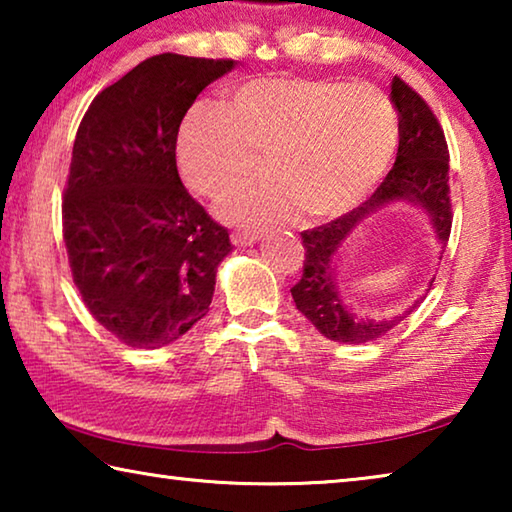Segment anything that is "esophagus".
<instances>
[{
  "label": "esophagus",
  "instance_id": "1",
  "mask_svg": "<svg viewBox=\"0 0 512 512\" xmlns=\"http://www.w3.org/2000/svg\"><path fill=\"white\" fill-rule=\"evenodd\" d=\"M257 239H259L257 230H237L230 235V241L235 246H253Z\"/></svg>",
  "mask_w": 512,
  "mask_h": 512
}]
</instances>
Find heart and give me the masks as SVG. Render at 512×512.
Returning <instances> with one entry per match:
<instances>
[{
  "mask_svg": "<svg viewBox=\"0 0 512 512\" xmlns=\"http://www.w3.org/2000/svg\"><path fill=\"white\" fill-rule=\"evenodd\" d=\"M400 124L372 85L262 76L230 94L225 108L187 117L178 162L187 185L216 196L268 153L266 183H239L216 203L221 219L262 225L302 210L332 219L359 205L391 167Z\"/></svg>",
  "mask_w": 512,
  "mask_h": 512,
  "instance_id": "1",
  "label": "heart"
}]
</instances>
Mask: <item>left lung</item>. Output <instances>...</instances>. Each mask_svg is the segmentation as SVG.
<instances>
[{
    "instance_id": "1",
    "label": "left lung",
    "mask_w": 512,
    "mask_h": 512,
    "mask_svg": "<svg viewBox=\"0 0 512 512\" xmlns=\"http://www.w3.org/2000/svg\"><path fill=\"white\" fill-rule=\"evenodd\" d=\"M391 101L400 119V146L393 169L388 171L375 194L352 212L339 216L318 228L300 232L305 246L302 277L291 289L293 302L305 318L311 320L320 334L339 343H368L391 332L411 311L413 305L393 318L363 320L343 305L334 262L345 241L352 237L357 225L375 214L379 207L404 201L420 205L429 214L440 246H447L452 232V198H449V151L445 133L436 115L418 92L400 76L391 83Z\"/></svg>"
}]
</instances>
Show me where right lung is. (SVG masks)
<instances>
[{
  "label": "right lung",
  "instance_id": "right-lung-1",
  "mask_svg": "<svg viewBox=\"0 0 512 512\" xmlns=\"http://www.w3.org/2000/svg\"><path fill=\"white\" fill-rule=\"evenodd\" d=\"M230 58L160 54L101 90L76 131L63 196L69 268L97 323L131 348L189 332L230 235L178 176L180 121Z\"/></svg>",
  "mask_w": 512,
  "mask_h": 512
}]
</instances>
